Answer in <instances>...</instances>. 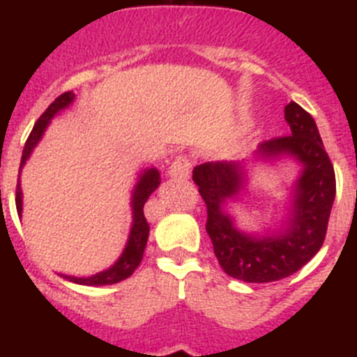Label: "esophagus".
Returning <instances> with one entry per match:
<instances>
[{"instance_id": "esophagus-1", "label": "esophagus", "mask_w": 357, "mask_h": 357, "mask_svg": "<svg viewBox=\"0 0 357 357\" xmlns=\"http://www.w3.org/2000/svg\"><path fill=\"white\" fill-rule=\"evenodd\" d=\"M167 174L170 178H188V174H190V161L187 158H178V160L172 161V165L169 167Z\"/></svg>"}]
</instances>
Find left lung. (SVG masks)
Wrapping results in <instances>:
<instances>
[{"mask_svg": "<svg viewBox=\"0 0 357 357\" xmlns=\"http://www.w3.org/2000/svg\"><path fill=\"white\" fill-rule=\"evenodd\" d=\"M284 113L289 136L260 144L252 160L208 161L192 174L206 203V231L219 264L231 278L252 284L291 277L320 252L336 197L333 163L314 119L296 102ZM284 162L299 170L287 189V213L260 229L238 223L233 204L249 202L255 167Z\"/></svg>", "mask_w": 357, "mask_h": 357, "instance_id": "1", "label": "left lung"}]
</instances>
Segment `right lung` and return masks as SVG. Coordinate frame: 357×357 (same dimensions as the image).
<instances>
[{
  "instance_id": "right-lung-1",
  "label": "right lung",
  "mask_w": 357,
  "mask_h": 357,
  "mask_svg": "<svg viewBox=\"0 0 357 357\" xmlns=\"http://www.w3.org/2000/svg\"><path fill=\"white\" fill-rule=\"evenodd\" d=\"M75 102V93L68 91L63 93L61 97L55 98L52 104L48 105V109L41 114V119L37 120L36 126H33L32 132H30L29 140L24 144L23 156H21V165H20V179H17V188H15V208L17 213H23V190H21V170H23L24 163L30 160L33 149L39 145V142L43 140L46 129L52 123V120L57 116L59 113H63L64 109H68L71 104ZM161 178L158 169L154 167H149L138 172L136 176L135 187L131 190V228H129V237H127V243L123 246L122 253L109 268L102 269V271L95 273V275H89V277H75V275H64L61 273V277L66 278V280L73 282V284H79V286H111V284H119V282L126 280L135 273V269L140 266L142 257H144L145 246H147L149 231H151V226H149L147 219L144 215V206L147 203V199L151 197L154 190L160 187Z\"/></svg>"
}]
</instances>
